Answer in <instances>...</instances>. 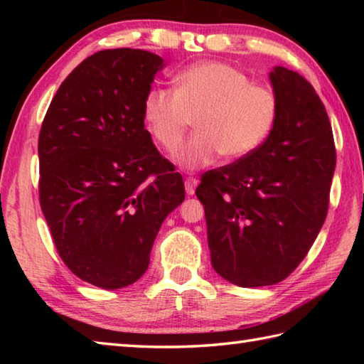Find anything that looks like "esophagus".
<instances>
[{
    "label": "esophagus",
    "mask_w": 364,
    "mask_h": 364,
    "mask_svg": "<svg viewBox=\"0 0 364 364\" xmlns=\"http://www.w3.org/2000/svg\"><path fill=\"white\" fill-rule=\"evenodd\" d=\"M197 181L194 176H188L186 180H184V188H186V194L188 196H193L194 194V191H196V188H197Z\"/></svg>",
    "instance_id": "34e87169"
}]
</instances>
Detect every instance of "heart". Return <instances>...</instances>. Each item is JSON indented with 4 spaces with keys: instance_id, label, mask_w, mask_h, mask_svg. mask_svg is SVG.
I'll use <instances>...</instances> for the list:
<instances>
[{
    "instance_id": "heart-1",
    "label": "heart",
    "mask_w": 364,
    "mask_h": 364,
    "mask_svg": "<svg viewBox=\"0 0 364 364\" xmlns=\"http://www.w3.org/2000/svg\"><path fill=\"white\" fill-rule=\"evenodd\" d=\"M143 114L154 139L170 154L180 149L194 119L197 132L180 152V164L194 170L213 164L220 154L236 160L257 151L273 132L279 101L242 70L207 60L178 72L173 91L152 88Z\"/></svg>"
}]
</instances>
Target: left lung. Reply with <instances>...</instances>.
<instances>
[{"label": "left lung", "mask_w": 364, "mask_h": 364, "mask_svg": "<svg viewBox=\"0 0 364 364\" xmlns=\"http://www.w3.org/2000/svg\"><path fill=\"white\" fill-rule=\"evenodd\" d=\"M276 125L249 156L200 176L212 267L241 287L273 286L306 257L329 208L336 144L323 101L300 73H269Z\"/></svg>", "instance_id": "8db88e82"}]
</instances>
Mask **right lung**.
Wrapping results in <instances>:
<instances>
[{
  "label": "right lung",
  "mask_w": 364,
  "mask_h": 364,
  "mask_svg": "<svg viewBox=\"0 0 364 364\" xmlns=\"http://www.w3.org/2000/svg\"><path fill=\"white\" fill-rule=\"evenodd\" d=\"M164 60L143 49L97 51L54 95L38 136V194L53 242L82 281L114 291L149 267L183 176L144 128L143 104Z\"/></svg>",
  "instance_id": "right-lung-1"
}]
</instances>
